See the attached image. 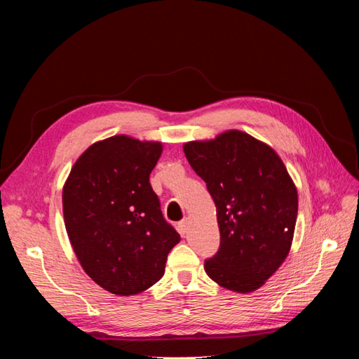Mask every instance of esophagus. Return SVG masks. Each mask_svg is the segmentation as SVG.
I'll return each mask as SVG.
<instances>
[{
  "label": "esophagus",
  "instance_id": "34e87169",
  "mask_svg": "<svg viewBox=\"0 0 359 359\" xmlns=\"http://www.w3.org/2000/svg\"><path fill=\"white\" fill-rule=\"evenodd\" d=\"M189 224H190V220H189V219H184V220H181V222L178 223V229H180V232H181L182 235L187 232Z\"/></svg>",
  "mask_w": 359,
  "mask_h": 359
}]
</instances>
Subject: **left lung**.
<instances>
[{
  "label": "left lung",
  "instance_id": "8db88e82",
  "mask_svg": "<svg viewBox=\"0 0 359 359\" xmlns=\"http://www.w3.org/2000/svg\"><path fill=\"white\" fill-rule=\"evenodd\" d=\"M217 208L220 248L205 260L217 285L238 293L262 287L287 257L298 191L283 160L262 140L227 130L182 145Z\"/></svg>",
  "mask_w": 359,
  "mask_h": 359
}]
</instances>
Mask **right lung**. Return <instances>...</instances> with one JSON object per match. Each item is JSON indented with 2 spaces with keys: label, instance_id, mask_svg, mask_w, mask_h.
Returning <instances> with one entry per match:
<instances>
[{
  "label": "right lung",
  "instance_id": "obj_1",
  "mask_svg": "<svg viewBox=\"0 0 359 359\" xmlns=\"http://www.w3.org/2000/svg\"><path fill=\"white\" fill-rule=\"evenodd\" d=\"M161 153L157 140L111 136L86 148L64 182L62 214L73 252L91 280L118 297L156 285L181 241L149 184Z\"/></svg>",
  "mask_w": 359,
  "mask_h": 359
}]
</instances>
